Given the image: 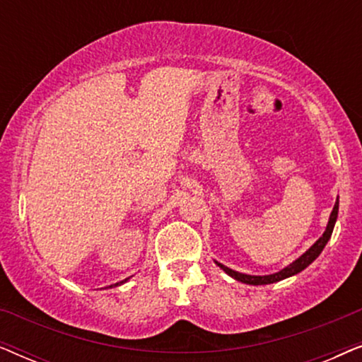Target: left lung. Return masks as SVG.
Segmentation results:
<instances>
[{
  "label": "left lung",
  "instance_id": "obj_1",
  "mask_svg": "<svg viewBox=\"0 0 362 362\" xmlns=\"http://www.w3.org/2000/svg\"><path fill=\"white\" fill-rule=\"evenodd\" d=\"M338 209H339V201L336 199V204L333 207V211H331L328 226H326V230L323 232V235H321L320 239L316 240L315 244L311 245L303 255L300 257V259L291 262L288 267H285L284 270L276 272V274H272V275H247V274H240V272L232 270V269H229V267L219 264V262H216V264L219 265L227 275H230L232 279L239 280V281H242V284H247V285H269V284H275V281H280L284 279H288V276H291V275L300 274V272L305 270L306 267L311 264V262L316 260V257H318L321 252H323L325 245L328 244L329 237H331V234H333L336 219H338Z\"/></svg>",
  "mask_w": 362,
  "mask_h": 362
}]
</instances>
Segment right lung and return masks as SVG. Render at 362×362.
<instances>
[{
  "label": "right lung",
  "mask_w": 362,
  "mask_h": 362,
  "mask_svg": "<svg viewBox=\"0 0 362 362\" xmlns=\"http://www.w3.org/2000/svg\"><path fill=\"white\" fill-rule=\"evenodd\" d=\"M128 279H125V280H122V281H118V284H115V285H110V286H108V288H112V286H118V285H122V284H125V281H127Z\"/></svg>",
  "instance_id": "add662e5"
}]
</instances>
